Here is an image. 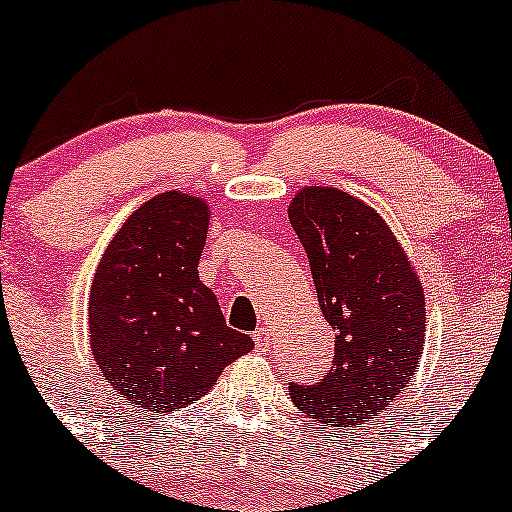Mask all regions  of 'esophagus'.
<instances>
[{"label": "esophagus", "instance_id": "obj_1", "mask_svg": "<svg viewBox=\"0 0 512 512\" xmlns=\"http://www.w3.org/2000/svg\"><path fill=\"white\" fill-rule=\"evenodd\" d=\"M252 340H255V347H257V350L265 352L267 347H269V340H272V333H269L267 325H260V328H257L255 333H252Z\"/></svg>", "mask_w": 512, "mask_h": 512}]
</instances>
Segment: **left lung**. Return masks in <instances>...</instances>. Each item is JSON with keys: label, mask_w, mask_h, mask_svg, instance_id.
<instances>
[{"label": "left lung", "mask_w": 512, "mask_h": 512, "mask_svg": "<svg viewBox=\"0 0 512 512\" xmlns=\"http://www.w3.org/2000/svg\"><path fill=\"white\" fill-rule=\"evenodd\" d=\"M289 221L335 330L330 372L289 384V396L318 423L359 428L413 379L425 342L423 289L389 226L355 196L308 187L291 201Z\"/></svg>", "instance_id": "1"}]
</instances>
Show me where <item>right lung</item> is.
<instances>
[{
  "label": "right lung",
  "mask_w": 512,
  "mask_h": 512,
  "mask_svg": "<svg viewBox=\"0 0 512 512\" xmlns=\"http://www.w3.org/2000/svg\"><path fill=\"white\" fill-rule=\"evenodd\" d=\"M206 230L204 201L157 194L128 216L94 274L89 338L99 372L150 418L194 403L255 347L199 282Z\"/></svg>",
  "instance_id": "obj_1"
}]
</instances>
